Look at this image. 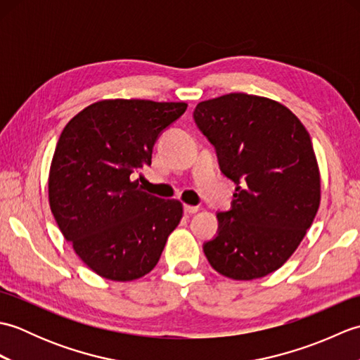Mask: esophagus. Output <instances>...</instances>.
<instances>
[{"mask_svg": "<svg viewBox=\"0 0 360 360\" xmlns=\"http://www.w3.org/2000/svg\"><path fill=\"white\" fill-rule=\"evenodd\" d=\"M198 210H200V207H196V205H188V204L184 205V212L187 215H192V213H196Z\"/></svg>", "mask_w": 360, "mask_h": 360, "instance_id": "obj_1", "label": "esophagus"}]
</instances>
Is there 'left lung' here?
I'll list each match as a JSON object with an SVG mask.
<instances>
[{
	"label": "left lung",
	"mask_w": 360,
	"mask_h": 360,
	"mask_svg": "<svg viewBox=\"0 0 360 360\" xmlns=\"http://www.w3.org/2000/svg\"><path fill=\"white\" fill-rule=\"evenodd\" d=\"M193 119L236 187L204 243L224 277L254 280L277 271L307 235L320 205V173L307 128L271 98L231 93L196 105Z\"/></svg>",
	"instance_id": "8db88e82"
}]
</instances>
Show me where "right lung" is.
I'll use <instances>...</instances> for the list:
<instances>
[{
    "label": "right lung",
    "mask_w": 360,
    "mask_h": 360,
    "mask_svg": "<svg viewBox=\"0 0 360 360\" xmlns=\"http://www.w3.org/2000/svg\"><path fill=\"white\" fill-rule=\"evenodd\" d=\"M184 102L114 98L86 106L60 134L49 170V205L75 254L114 281L143 277L182 218V204L143 192L136 174L151 164L159 134Z\"/></svg>",
    "instance_id": "right-lung-1"
}]
</instances>
